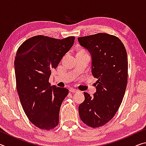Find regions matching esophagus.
Listing matches in <instances>:
<instances>
[{
	"mask_svg": "<svg viewBox=\"0 0 146 146\" xmlns=\"http://www.w3.org/2000/svg\"><path fill=\"white\" fill-rule=\"evenodd\" d=\"M70 91V92H72V93H76L78 92V91H79L78 90H76V89H74V88H71Z\"/></svg>",
	"mask_w": 146,
	"mask_h": 146,
	"instance_id": "obj_1",
	"label": "esophagus"
}]
</instances>
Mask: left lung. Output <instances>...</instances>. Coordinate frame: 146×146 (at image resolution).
<instances>
[{"mask_svg":"<svg viewBox=\"0 0 146 146\" xmlns=\"http://www.w3.org/2000/svg\"><path fill=\"white\" fill-rule=\"evenodd\" d=\"M78 41L90 53L91 73L98 78L93 97L84 93L79 115L88 126L98 127L112 119L122 102L127 82V52L119 38L108 33L78 37Z\"/></svg>","mask_w":146,"mask_h":146,"instance_id":"1","label":"left lung"}]
</instances>
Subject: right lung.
Listing matches in <instances>:
<instances>
[{
  "mask_svg": "<svg viewBox=\"0 0 146 146\" xmlns=\"http://www.w3.org/2000/svg\"><path fill=\"white\" fill-rule=\"evenodd\" d=\"M75 38L35 36L17 51L14 66L20 100L30 122L41 129H53L58 124L60 106L69 90L51 86L49 78Z\"/></svg>",
  "mask_w": 146,
  "mask_h": 146,
  "instance_id": "right-lung-1",
  "label": "right lung"
}]
</instances>
